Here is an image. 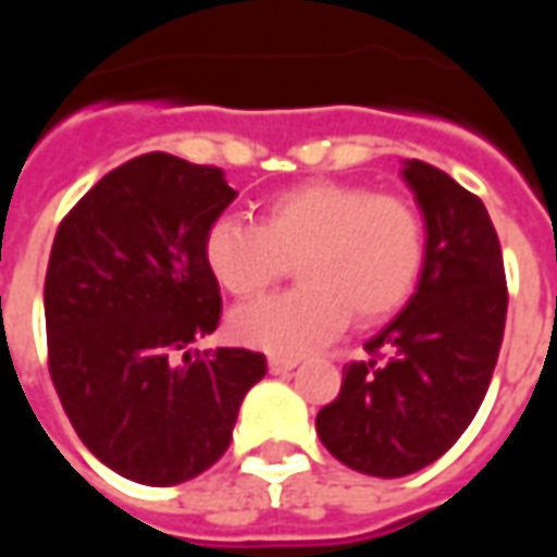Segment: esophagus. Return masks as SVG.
I'll use <instances>...</instances> for the list:
<instances>
[{
	"label": "esophagus",
	"instance_id": "34e87169",
	"mask_svg": "<svg viewBox=\"0 0 557 557\" xmlns=\"http://www.w3.org/2000/svg\"><path fill=\"white\" fill-rule=\"evenodd\" d=\"M268 367H271V373L280 375V373H289L298 367V358H292V355H271L268 358Z\"/></svg>",
	"mask_w": 557,
	"mask_h": 557
}]
</instances>
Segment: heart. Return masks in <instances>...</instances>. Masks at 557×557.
I'll return each instance as SVG.
<instances>
[{
    "label": "heart",
    "instance_id": "1",
    "mask_svg": "<svg viewBox=\"0 0 557 557\" xmlns=\"http://www.w3.org/2000/svg\"><path fill=\"white\" fill-rule=\"evenodd\" d=\"M298 262L301 286L232 313V334L274 355H301L349 322L394 315L418 289L426 226L406 196L367 184L304 182L262 206L259 223L211 220L202 262L220 289L250 298Z\"/></svg>",
    "mask_w": 557,
    "mask_h": 557
}]
</instances>
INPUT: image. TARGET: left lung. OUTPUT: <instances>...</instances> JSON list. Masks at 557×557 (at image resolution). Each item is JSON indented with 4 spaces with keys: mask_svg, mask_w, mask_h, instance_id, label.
Returning a JSON list of instances; mask_svg holds the SVG:
<instances>
[{
    "mask_svg": "<svg viewBox=\"0 0 557 557\" xmlns=\"http://www.w3.org/2000/svg\"><path fill=\"white\" fill-rule=\"evenodd\" d=\"M403 175L426 220L418 292L315 414L327 450L373 478L420 471L454 447L486 397L507 319L502 244L480 196L423 160Z\"/></svg>",
    "mask_w": 557,
    "mask_h": 557,
    "instance_id": "left-lung-1",
    "label": "left lung"
}]
</instances>
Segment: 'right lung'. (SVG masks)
I'll list each match as a JSON object with an SVG mask.
<instances>
[{
	"instance_id": "obj_1",
	"label": "right lung",
	"mask_w": 557,
	"mask_h": 557,
	"mask_svg": "<svg viewBox=\"0 0 557 557\" xmlns=\"http://www.w3.org/2000/svg\"><path fill=\"white\" fill-rule=\"evenodd\" d=\"M232 199L218 166L148 151L107 172L55 232L50 379L79 442L127 480L175 486L214 466L268 370L262 351H187L220 325L202 238Z\"/></svg>"
}]
</instances>
